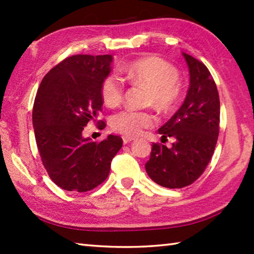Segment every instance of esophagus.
I'll list each match as a JSON object with an SVG mask.
<instances>
[{
	"instance_id": "esophagus-1",
	"label": "esophagus",
	"mask_w": 254,
	"mask_h": 254,
	"mask_svg": "<svg viewBox=\"0 0 254 254\" xmlns=\"http://www.w3.org/2000/svg\"><path fill=\"white\" fill-rule=\"evenodd\" d=\"M122 140H123V143L124 144H127V143H130L131 141H133V140H135L134 137L133 136H127V135H123L122 136Z\"/></svg>"
}]
</instances>
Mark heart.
I'll use <instances>...</instances> for the list:
<instances>
[{
	"instance_id": "heart-1",
	"label": "heart",
	"mask_w": 254,
	"mask_h": 254,
	"mask_svg": "<svg viewBox=\"0 0 254 254\" xmlns=\"http://www.w3.org/2000/svg\"><path fill=\"white\" fill-rule=\"evenodd\" d=\"M128 79L136 85L149 88L147 104L153 105L162 112H168L177 105L180 97L178 70L156 56H149L124 68ZM102 98L105 105L117 107L123 98V85L117 76H107L102 84ZM156 123V117L149 111L124 110L115 114L111 120V127L115 132L127 136L139 135L144 128Z\"/></svg>"
}]
</instances>
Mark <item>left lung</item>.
<instances>
[{
  "label": "left lung",
  "mask_w": 254,
  "mask_h": 254,
  "mask_svg": "<svg viewBox=\"0 0 254 254\" xmlns=\"http://www.w3.org/2000/svg\"><path fill=\"white\" fill-rule=\"evenodd\" d=\"M189 69V87L183 105L159 128L161 139L173 136V147L153 143L145 171L166 188H183L204 173L220 132V97L203 63L183 53Z\"/></svg>",
  "instance_id": "left-lung-1"
}]
</instances>
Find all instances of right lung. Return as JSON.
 <instances>
[{
	"label": "right lung",
	"instance_id": "1",
	"mask_svg": "<svg viewBox=\"0 0 254 254\" xmlns=\"http://www.w3.org/2000/svg\"><path fill=\"white\" fill-rule=\"evenodd\" d=\"M111 55H76L41 80L32 111L38 150L51 180L68 191L92 190L107 178L123 140L110 134L101 142L83 135L102 112V84L111 72ZM102 123L100 128L105 127Z\"/></svg>",
	"mask_w": 254,
	"mask_h": 254
}]
</instances>
